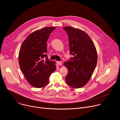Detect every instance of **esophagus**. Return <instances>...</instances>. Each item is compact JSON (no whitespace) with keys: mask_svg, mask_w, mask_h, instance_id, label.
<instances>
[{"mask_svg":"<svg viewBox=\"0 0 120 120\" xmlns=\"http://www.w3.org/2000/svg\"><path fill=\"white\" fill-rule=\"evenodd\" d=\"M56 63H57V65L61 66V65H62V62H60V61H57V62H56Z\"/></svg>","mask_w":120,"mask_h":120,"instance_id":"obj_1","label":"esophagus"}]
</instances>
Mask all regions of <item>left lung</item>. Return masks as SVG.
I'll list each match as a JSON object with an SVG mask.
<instances>
[{
	"mask_svg": "<svg viewBox=\"0 0 120 120\" xmlns=\"http://www.w3.org/2000/svg\"><path fill=\"white\" fill-rule=\"evenodd\" d=\"M63 29L68 34L70 53L73 56L64 63L68 72L66 82L72 88H79L89 82L96 67V48L89 35L83 30L71 26Z\"/></svg>",
	"mask_w": 120,
	"mask_h": 120,
	"instance_id": "8db88e82",
	"label": "left lung"
}]
</instances>
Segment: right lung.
I'll use <instances>...</instances> for the list:
<instances>
[{
  "mask_svg": "<svg viewBox=\"0 0 120 120\" xmlns=\"http://www.w3.org/2000/svg\"><path fill=\"white\" fill-rule=\"evenodd\" d=\"M55 27H46L29 34L19 52V64L28 82L34 87L43 88L49 83V78L56 68L54 61L47 57V41ZM46 57V60L43 58Z\"/></svg>",
  "mask_w": 120,
  "mask_h": 120,
  "instance_id": "1",
  "label": "right lung"
}]
</instances>
